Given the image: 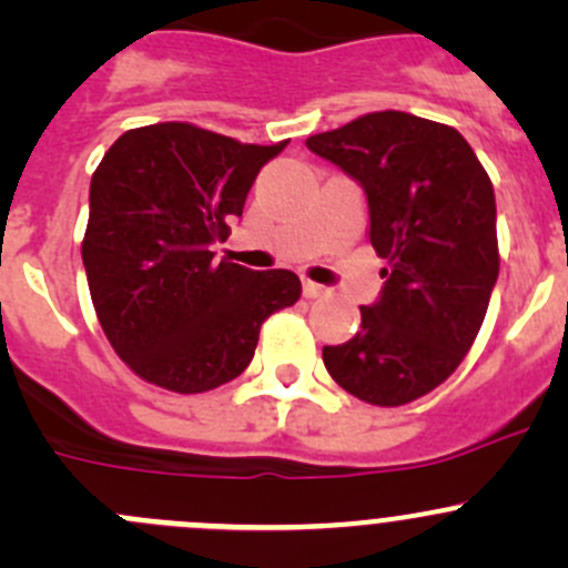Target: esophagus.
Masks as SVG:
<instances>
[{
  "mask_svg": "<svg viewBox=\"0 0 568 568\" xmlns=\"http://www.w3.org/2000/svg\"><path fill=\"white\" fill-rule=\"evenodd\" d=\"M302 294H305L307 300H318V296L326 294V288H324V285L311 283V280H305V283H302Z\"/></svg>",
  "mask_w": 568,
  "mask_h": 568,
  "instance_id": "34e87169",
  "label": "esophagus"
}]
</instances>
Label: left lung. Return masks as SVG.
<instances>
[{
  "label": "left lung",
  "mask_w": 568,
  "mask_h": 568,
  "mask_svg": "<svg viewBox=\"0 0 568 568\" xmlns=\"http://www.w3.org/2000/svg\"><path fill=\"white\" fill-rule=\"evenodd\" d=\"M307 148L363 186L387 261L379 300L359 307L352 341L324 346V365L359 400L409 404L459 368L484 324L500 272L495 189L459 131L395 109Z\"/></svg>",
  "instance_id": "left-lung-1"
}]
</instances>
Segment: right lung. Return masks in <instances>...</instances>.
<instances>
[{
	"label": "right lung",
	"instance_id": "add662e5",
	"mask_svg": "<svg viewBox=\"0 0 568 568\" xmlns=\"http://www.w3.org/2000/svg\"><path fill=\"white\" fill-rule=\"evenodd\" d=\"M277 145H244L192 123L125 131L90 181L82 242L90 296L118 357L151 385L205 393L250 365L261 324L291 307L288 268L214 261Z\"/></svg>",
	"mask_w": 568,
	"mask_h": 568
}]
</instances>
